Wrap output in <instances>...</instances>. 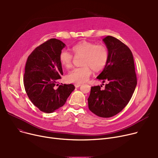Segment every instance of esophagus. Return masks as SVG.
I'll list each match as a JSON object with an SVG mask.
<instances>
[{
    "mask_svg": "<svg viewBox=\"0 0 158 158\" xmlns=\"http://www.w3.org/2000/svg\"><path fill=\"white\" fill-rule=\"evenodd\" d=\"M81 85V84H75V87L76 88H79Z\"/></svg>",
    "mask_w": 158,
    "mask_h": 158,
    "instance_id": "obj_1",
    "label": "esophagus"
}]
</instances>
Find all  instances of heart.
<instances>
[{
  "instance_id": "b5f03b06",
  "label": "heart",
  "mask_w": 158,
  "mask_h": 158,
  "mask_svg": "<svg viewBox=\"0 0 158 158\" xmlns=\"http://www.w3.org/2000/svg\"><path fill=\"white\" fill-rule=\"evenodd\" d=\"M75 56H82V66L75 68L66 75V79L69 82L81 84L87 81L94 71H100L104 69L109 60V51L107 48L102 44L88 41H82L72 47ZM59 59L64 67L69 69L72 64L73 56L70 52L63 50L60 53Z\"/></svg>"
}]
</instances>
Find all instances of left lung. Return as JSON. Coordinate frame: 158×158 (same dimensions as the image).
I'll return each mask as SVG.
<instances>
[{
	"mask_svg": "<svg viewBox=\"0 0 158 158\" xmlns=\"http://www.w3.org/2000/svg\"><path fill=\"white\" fill-rule=\"evenodd\" d=\"M109 51V60L103 71L97 77L107 82L102 86L91 88L88 98L89 110L102 118H110L125 107L137 85L133 56L130 48L114 37L103 39ZM104 85V84H103Z\"/></svg>",
	"mask_w": 158,
	"mask_h": 158,
	"instance_id": "left-lung-1",
	"label": "left lung"
}]
</instances>
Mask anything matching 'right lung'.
<instances>
[{
  "label": "right lung",
  "instance_id": "1",
  "mask_svg": "<svg viewBox=\"0 0 158 158\" xmlns=\"http://www.w3.org/2000/svg\"><path fill=\"white\" fill-rule=\"evenodd\" d=\"M64 46L57 39L48 40L31 52L26 62L25 90L32 103L44 113H51L62 107L75 89L72 84L57 85L63 74L59 56Z\"/></svg>",
  "mask_w": 158,
  "mask_h": 158
}]
</instances>
